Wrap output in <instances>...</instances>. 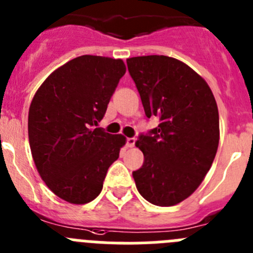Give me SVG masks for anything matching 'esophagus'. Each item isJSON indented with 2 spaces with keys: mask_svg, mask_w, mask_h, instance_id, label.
<instances>
[{
  "mask_svg": "<svg viewBox=\"0 0 253 253\" xmlns=\"http://www.w3.org/2000/svg\"><path fill=\"white\" fill-rule=\"evenodd\" d=\"M134 142H136V140H134L133 137H131V138H127V147H129V148H132V147H134Z\"/></svg>",
  "mask_w": 253,
  "mask_h": 253,
  "instance_id": "34e87169",
  "label": "esophagus"
}]
</instances>
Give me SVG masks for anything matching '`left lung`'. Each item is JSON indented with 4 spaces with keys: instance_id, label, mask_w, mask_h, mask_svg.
Listing matches in <instances>:
<instances>
[{
    "instance_id": "8db88e82",
    "label": "left lung",
    "mask_w": 253,
    "mask_h": 253,
    "mask_svg": "<svg viewBox=\"0 0 253 253\" xmlns=\"http://www.w3.org/2000/svg\"><path fill=\"white\" fill-rule=\"evenodd\" d=\"M148 119L160 125L141 134L142 167L132 172L138 192L156 206L190 197L211 169L219 141L218 108L207 82L169 56L127 58Z\"/></svg>"
}]
</instances>
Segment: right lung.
Returning a JSON list of instances; mask_svg holds the SVG:
<instances>
[{"label":"right lung","mask_w":253,"mask_h":253,"mask_svg":"<svg viewBox=\"0 0 253 253\" xmlns=\"http://www.w3.org/2000/svg\"><path fill=\"white\" fill-rule=\"evenodd\" d=\"M126 72L122 60L84 55L47 77L28 111L34 162L47 187L73 205L102 191L107 169L126 143L122 134L96 127Z\"/></svg>","instance_id":"right-lung-1"}]
</instances>
